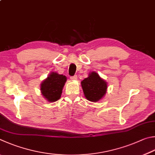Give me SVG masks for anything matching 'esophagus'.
<instances>
[{"label": "esophagus", "mask_w": 155, "mask_h": 155, "mask_svg": "<svg viewBox=\"0 0 155 155\" xmlns=\"http://www.w3.org/2000/svg\"><path fill=\"white\" fill-rule=\"evenodd\" d=\"M70 79H71L72 81L77 80V75H74V76H73V77H70Z\"/></svg>", "instance_id": "34e87169"}]
</instances>
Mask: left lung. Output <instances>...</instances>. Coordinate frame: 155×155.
<instances>
[{
	"label": "left lung",
	"mask_w": 155,
	"mask_h": 155,
	"mask_svg": "<svg viewBox=\"0 0 155 155\" xmlns=\"http://www.w3.org/2000/svg\"><path fill=\"white\" fill-rule=\"evenodd\" d=\"M84 95L87 100L97 102L104 97L106 94L108 84L97 72H90L88 77L81 81Z\"/></svg>",
	"instance_id": "8db88e82"
}]
</instances>
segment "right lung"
Here are the masks:
<instances>
[{"label":"right lung","mask_w":155,"mask_h":155,"mask_svg":"<svg viewBox=\"0 0 155 155\" xmlns=\"http://www.w3.org/2000/svg\"><path fill=\"white\" fill-rule=\"evenodd\" d=\"M67 77L58 72H52L41 84V92L49 102H55L61 97Z\"/></svg>","instance_id":"add662e5"}]
</instances>
